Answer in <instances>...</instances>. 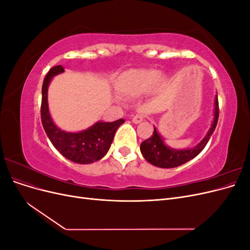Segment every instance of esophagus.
<instances>
[{"label":"esophagus","mask_w":250,"mask_h":250,"mask_svg":"<svg viewBox=\"0 0 250 250\" xmlns=\"http://www.w3.org/2000/svg\"><path fill=\"white\" fill-rule=\"evenodd\" d=\"M144 118H145V116H144L143 113H137V115H135V116L132 118V122L135 123V124L141 123L142 121L144 120Z\"/></svg>","instance_id":"34e87169"}]
</instances>
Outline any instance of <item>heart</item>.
<instances>
[{
	"instance_id": "obj_1",
	"label": "heart",
	"mask_w": 250,
	"mask_h": 250,
	"mask_svg": "<svg viewBox=\"0 0 250 250\" xmlns=\"http://www.w3.org/2000/svg\"><path fill=\"white\" fill-rule=\"evenodd\" d=\"M167 78L154 69H131L125 71L116 79L115 85L119 93L137 97L147 90L161 89Z\"/></svg>"
}]
</instances>
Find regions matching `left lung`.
I'll use <instances>...</instances> for the list:
<instances>
[{"label":"left lung","instance_id":"left-lung-1","mask_svg":"<svg viewBox=\"0 0 250 250\" xmlns=\"http://www.w3.org/2000/svg\"><path fill=\"white\" fill-rule=\"evenodd\" d=\"M215 119L214 122L211 124V127L208 134L197 146L192 149H186V150H175L167 147L164 144L160 134L157 133L156 129L154 128V131L152 135L147 140L144 141L141 144V152L145 160L152 164L156 167L160 168H175L178 166L186 164L187 162L193 160L195 156H197L203 148L206 147L208 140L210 139L211 134L215 131V128L218 123L219 118V102H218V96H216L215 99Z\"/></svg>","mask_w":250,"mask_h":250}]
</instances>
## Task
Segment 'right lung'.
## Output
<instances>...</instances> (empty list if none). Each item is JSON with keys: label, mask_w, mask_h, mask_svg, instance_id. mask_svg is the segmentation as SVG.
Listing matches in <instances>:
<instances>
[{"label": "right lung", "mask_w": 250, "mask_h": 250, "mask_svg": "<svg viewBox=\"0 0 250 250\" xmlns=\"http://www.w3.org/2000/svg\"><path fill=\"white\" fill-rule=\"evenodd\" d=\"M64 72L62 65L53 66L44 77L42 88L41 119L51 143L67 160L77 164H90L101 160L110 148L118 127L124 123L123 119L115 122H98L88 129L71 133L60 130L53 123L48 108L47 92L50 80L57 74Z\"/></svg>", "instance_id": "obj_1"}]
</instances>
